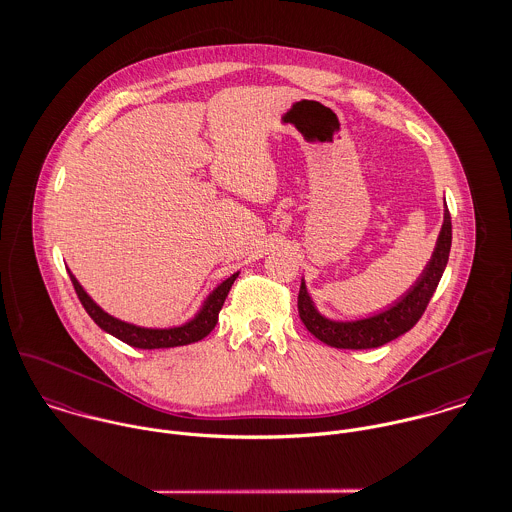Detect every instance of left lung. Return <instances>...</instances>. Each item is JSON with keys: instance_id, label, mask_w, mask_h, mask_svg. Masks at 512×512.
Returning a JSON list of instances; mask_svg holds the SVG:
<instances>
[{"instance_id": "1", "label": "left lung", "mask_w": 512, "mask_h": 512, "mask_svg": "<svg viewBox=\"0 0 512 512\" xmlns=\"http://www.w3.org/2000/svg\"><path fill=\"white\" fill-rule=\"evenodd\" d=\"M451 241H453V225H451V213L445 209V221L441 227V235L433 253V259L429 261L427 269L423 271L421 279L415 283V287L391 309L385 313H379L369 319L351 321V323H337L329 321L313 307V301L307 293L305 283H301L299 289V317L307 331L315 335L325 345H331L335 349H375L381 347L403 333L411 331L417 321L423 317L441 277L449 261L451 253Z\"/></svg>"}]
</instances>
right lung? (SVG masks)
<instances>
[{
  "label": "right lung",
  "mask_w": 512,
  "mask_h": 512,
  "mask_svg": "<svg viewBox=\"0 0 512 512\" xmlns=\"http://www.w3.org/2000/svg\"><path fill=\"white\" fill-rule=\"evenodd\" d=\"M239 273L231 275L229 279H225L205 301L203 309L197 313V317L181 327H173V329H143V327H135L129 323H123L111 315H107L103 309H99L91 297L83 291V287L77 283V279L69 273L73 289L83 305V309L87 311V315L109 335L117 337L119 341L137 347V349H169V347H181V345H189V343H197L203 337H207L219 319V311L227 299V293L233 285V281L237 279Z\"/></svg>",
  "instance_id": "add662e5"
}]
</instances>
